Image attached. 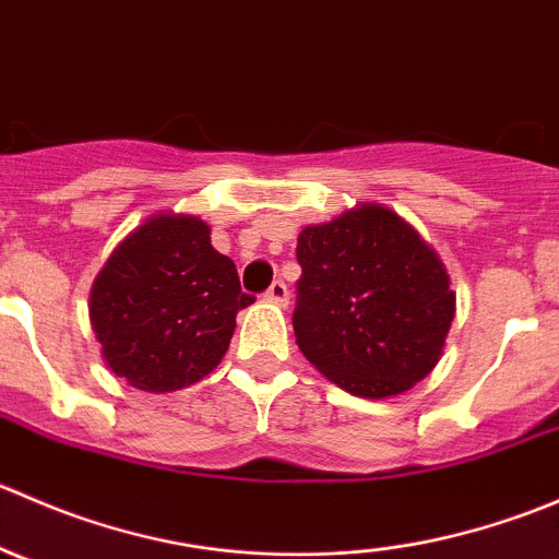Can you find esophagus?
<instances>
[{
  "label": "esophagus",
  "instance_id": "1",
  "mask_svg": "<svg viewBox=\"0 0 559 559\" xmlns=\"http://www.w3.org/2000/svg\"><path fill=\"white\" fill-rule=\"evenodd\" d=\"M264 300L275 302V306H286V302H289V286H286L284 281H273L270 289L264 292Z\"/></svg>",
  "mask_w": 559,
  "mask_h": 559
}]
</instances>
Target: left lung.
<instances>
[{
    "label": "left lung",
    "instance_id": "1",
    "mask_svg": "<svg viewBox=\"0 0 559 559\" xmlns=\"http://www.w3.org/2000/svg\"><path fill=\"white\" fill-rule=\"evenodd\" d=\"M297 346L359 397L419 384L443 354L456 297L438 253L384 205L343 211L297 238Z\"/></svg>",
    "mask_w": 559,
    "mask_h": 559
}]
</instances>
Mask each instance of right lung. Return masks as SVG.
I'll return each mask as SVG.
<instances>
[{
  "mask_svg": "<svg viewBox=\"0 0 559 559\" xmlns=\"http://www.w3.org/2000/svg\"><path fill=\"white\" fill-rule=\"evenodd\" d=\"M251 302L202 218L156 213L97 273L88 316L112 373L143 392H175L222 362Z\"/></svg>",
  "mask_w": 559,
  "mask_h": 559,
  "instance_id": "obj_1",
  "label": "right lung"
}]
</instances>
